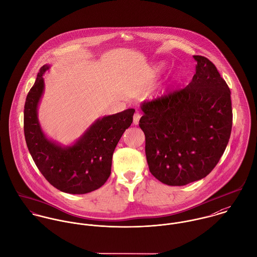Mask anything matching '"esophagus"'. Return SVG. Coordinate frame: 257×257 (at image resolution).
Masks as SVG:
<instances>
[{"instance_id": "esophagus-1", "label": "esophagus", "mask_w": 257, "mask_h": 257, "mask_svg": "<svg viewBox=\"0 0 257 257\" xmlns=\"http://www.w3.org/2000/svg\"><path fill=\"white\" fill-rule=\"evenodd\" d=\"M140 118H141V115L139 113H135L134 117H133V124L138 125L139 121H140Z\"/></svg>"}]
</instances>
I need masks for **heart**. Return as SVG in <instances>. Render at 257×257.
Instances as JSON below:
<instances>
[{"instance_id":"1","label":"heart","mask_w":257,"mask_h":257,"mask_svg":"<svg viewBox=\"0 0 257 257\" xmlns=\"http://www.w3.org/2000/svg\"><path fill=\"white\" fill-rule=\"evenodd\" d=\"M165 67H166V63H165L164 61H161V62H159V63L156 64L155 70H156L157 72H161V71H163V70L165 69ZM179 76H180V73L177 72V73H176V77H179Z\"/></svg>"}]
</instances>
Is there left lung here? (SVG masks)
I'll list each match as a JSON object with an SVG mask.
<instances>
[{
	"label": "left lung",
	"instance_id": "obj_1",
	"mask_svg": "<svg viewBox=\"0 0 257 257\" xmlns=\"http://www.w3.org/2000/svg\"><path fill=\"white\" fill-rule=\"evenodd\" d=\"M193 57L196 73L184 89L140 106L139 126L146 138L150 172L169 186L206 177L223 154L231 132L227 84L206 57Z\"/></svg>",
	"mask_w": 257,
	"mask_h": 257
}]
</instances>
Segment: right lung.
<instances>
[{
    "label": "right lung",
    "mask_w": 257,
    "mask_h": 257,
    "mask_svg": "<svg viewBox=\"0 0 257 257\" xmlns=\"http://www.w3.org/2000/svg\"><path fill=\"white\" fill-rule=\"evenodd\" d=\"M45 64L38 73L25 104L24 130L28 149L38 169L57 190L83 195L99 189L111 173L112 156L120 138L133 122L135 109L95 120L70 145L49 138L42 129L38 110L45 92Z\"/></svg>",
    "instance_id": "add662e5"
}]
</instances>
